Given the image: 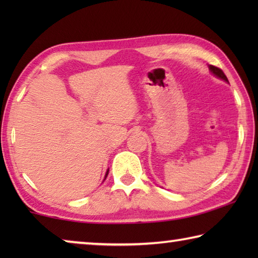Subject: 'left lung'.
<instances>
[{
    "mask_svg": "<svg viewBox=\"0 0 258 258\" xmlns=\"http://www.w3.org/2000/svg\"><path fill=\"white\" fill-rule=\"evenodd\" d=\"M209 69H211V72L214 74V75H216L217 77H220V78H222V80H224L225 82H229L228 81V77L225 76V74L223 73V71H222L221 68H218V67H215V66H209Z\"/></svg>",
    "mask_w": 258,
    "mask_h": 258,
    "instance_id": "1",
    "label": "left lung"
}]
</instances>
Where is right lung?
<instances>
[{
    "label": "right lung",
    "instance_id": "add662e5",
    "mask_svg": "<svg viewBox=\"0 0 258 258\" xmlns=\"http://www.w3.org/2000/svg\"><path fill=\"white\" fill-rule=\"evenodd\" d=\"M108 172H109V171H107V174H106V177H107V175H108Z\"/></svg>",
    "mask_w": 258,
    "mask_h": 258
}]
</instances>
